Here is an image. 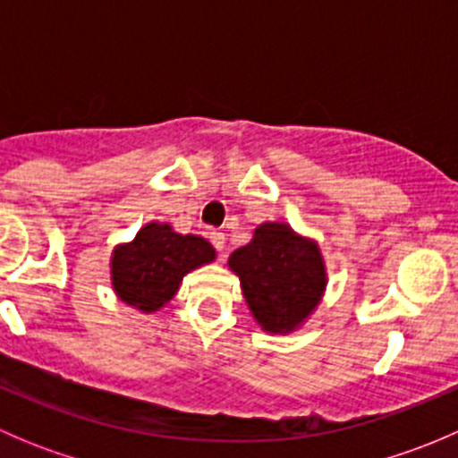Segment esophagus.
<instances>
[{"instance_id": "obj_1", "label": "esophagus", "mask_w": 458, "mask_h": 458, "mask_svg": "<svg viewBox=\"0 0 458 458\" xmlns=\"http://www.w3.org/2000/svg\"><path fill=\"white\" fill-rule=\"evenodd\" d=\"M210 242H212V246H215L216 250L221 252L225 248V234L219 233V230H212V233H210Z\"/></svg>"}]
</instances>
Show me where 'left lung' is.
I'll list each match as a JSON object with an SVG mask.
<instances>
[{"label":"left lung","mask_w":458,"mask_h":458,"mask_svg":"<svg viewBox=\"0 0 458 458\" xmlns=\"http://www.w3.org/2000/svg\"><path fill=\"white\" fill-rule=\"evenodd\" d=\"M228 267L242 281L250 315L270 335L299 330L317 310L327 285L318 243L284 221L257 225L250 243L230 255Z\"/></svg>","instance_id":"8db88e82"}]
</instances>
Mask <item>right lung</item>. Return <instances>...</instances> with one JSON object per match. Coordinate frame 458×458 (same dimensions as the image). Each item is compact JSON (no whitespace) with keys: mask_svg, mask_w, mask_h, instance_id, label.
I'll list each match as a JSON object with an SVG mask.
<instances>
[{"mask_svg":"<svg viewBox=\"0 0 458 458\" xmlns=\"http://www.w3.org/2000/svg\"><path fill=\"white\" fill-rule=\"evenodd\" d=\"M215 259V248L199 234H179L170 224L150 221L132 242L114 246L110 281L119 301L150 315L177 294L188 272Z\"/></svg>","mask_w":458,"mask_h":458,"instance_id":"obj_1","label":"right lung"}]
</instances>
